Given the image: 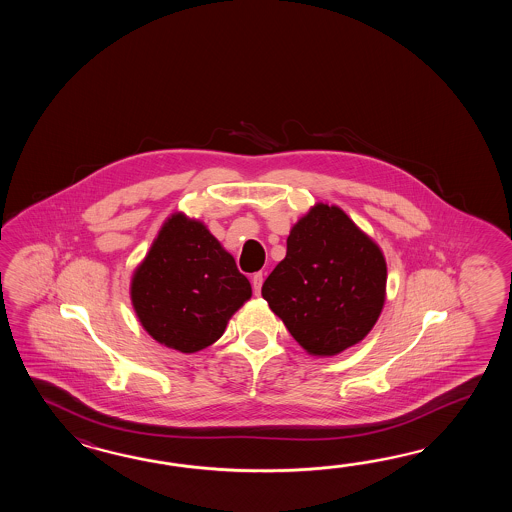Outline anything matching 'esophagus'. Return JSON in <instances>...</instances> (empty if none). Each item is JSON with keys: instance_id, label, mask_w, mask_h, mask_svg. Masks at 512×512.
Instances as JSON below:
<instances>
[{"instance_id": "34e87169", "label": "esophagus", "mask_w": 512, "mask_h": 512, "mask_svg": "<svg viewBox=\"0 0 512 512\" xmlns=\"http://www.w3.org/2000/svg\"><path fill=\"white\" fill-rule=\"evenodd\" d=\"M261 285H263V274L256 272V274L252 276V289H254V294L261 293Z\"/></svg>"}]
</instances>
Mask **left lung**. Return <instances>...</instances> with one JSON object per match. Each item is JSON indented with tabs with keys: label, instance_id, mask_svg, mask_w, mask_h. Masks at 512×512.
Masks as SVG:
<instances>
[{
	"label": "left lung",
	"instance_id": "left-lung-1",
	"mask_svg": "<svg viewBox=\"0 0 512 512\" xmlns=\"http://www.w3.org/2000/svg\"><path fill=\"white\" fill-rule=\"evenodd\" d=\"M386 261L337 207L316 205L294 225L287 254L261 294L311 355H337L360 342L381 315Z\"/></svg>",
	"mask_w": 512,
	"mask_h": 512
}]
</instances>
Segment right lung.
I'll use <instances>...</instances> for the list:
<instances>
[{"label":"right lung","mask_w":512,"mask_h":512,"mask_svg":"<svg viewBox=\"0 0 512 512\" xmlns=\"http://www.w3.org/2000/svg\"><path fill=\"white\" fill-rule=\"evenodd\" d=\"M251 293L229 252L205 225L183 214L164 223L131 282L144 329L181 353L214 344Z\"/></svg>","instance_id":"obj_1"}]
</instances>
